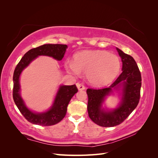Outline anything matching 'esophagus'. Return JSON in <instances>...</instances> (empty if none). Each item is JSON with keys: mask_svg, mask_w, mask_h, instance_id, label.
<instances>
[{"mask_svg": "<svg viewBox=\"0 0 158 158\" xmlns=\"http://www.w3.org/2000/svg\"><path fill=\"white\" fill-rule=\"evenodd\" d=\"M76 86H77V88L79 90H83V89H85V86L82 84L77 83V84H76Z\"/></svg>", "mask_w": 158, "mask_h": 158, "instance_id": "esophagus-1", "label": "esophagus"}]
</instances>
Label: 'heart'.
<instances>
[{
	"label": "heart",
	"mask_w": 158,
	"mask_h": 158,
	"mask_svg": "<svg viewBox=\"0 0 158 158\" xmlns=\"http://www.w3.org/2000/svg\"><path fill=\"white\" fill-rule=\"evenodd\" d=\"M65 68L76 76L86 74L88 82L95 86L106 85L117 77L121 68L118 57L106 51H84L66 61Z\"/></svg>",
	"instance_id": "obj_1"
}]
</instances>
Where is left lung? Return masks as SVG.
Here are the masks:
<instances>
[{
	"label": "left lung",
	"instance_id": "obj_1",
	"mask_svg": "<svg viewBox=\"0 0 158 158\" xmlns=\"http://www.w3.org/2000/svg\"><path fill=\"white\" fill-rule=\"evenodd\" d=\"M121 57L122 73L108 88H88V112L89 118L98 125L111 127L120 125L130 115L139 103L142 85L141 74L136 61L131 55L117 48ZM122 86V99L119 106L110 112L101 109L104 98L113 89Z\"/></svg>",
	"mask_w": 158,
	"mask_h": 158
}]
</instances>
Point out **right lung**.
Wrapping results in <instances>:
<instances>
[{
    "mask_svg": "<svg viewBox=\"0 0 158 158\" xmlns=\"http://www.w3.org/2000/svg\"><path fill=\"white\" fill-rule=\"evenodd\" d=\"M67 45L63 44H45L28 51L17 64L13 75V99L17 107L27 121L41 126L56 125L65 117L68 105L71 98L77 93L78 88L75 84L60 85L51 108L46 112L36 113L26 107L22 99L19 82L20 74L31 62L40 55L51 56L57 60L63 58Z\"/></svg>",
    "mask_w": 158,
    "mask_h": 158,
    "instance_id": "right-lung-1",
    "label": "right lung"
}]
</instances>
